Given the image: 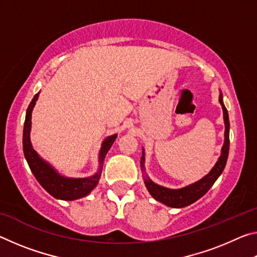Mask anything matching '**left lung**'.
Instances as JSON below:
<instances>
[{"mask_svg": "<svg viewBox=\"0 0 257 257\" xmlns=\"http://www.w3.org/2000/svg\"><path fill=\"white\" fill-rule=\"evenodd\" d=\"M219 102L221 105H222V110H223V120H224V143L222 146V150H221V155L217 162L215 163L214 167L212 168V170L207 173L205 177H203L201 180H198L194 184H191L189 186H186L184 188L180 189H170V188H165L163 186H160L155 182L152 181L149 177L144 178V182L147 190L150 191V194L155 198L156 201H159L161 203L165 204L167 206L170 207H185L188 206L190 204H193L194 202H196L197 199L201 198L202 196L205 195L208 189L211 188L213 184L216 181L217 178L220 177L221 173L224 170L225 164H227V160H228V155H229V128H230V123H229V114L227 108H225L224 104H223V97H222V93H220L219 96ZM141 167L142 170L145 171V153H144V149H143V154H142V159H141Z\"/></svg>", "mask_w": 257, "mask_h": 257, "instance_id": "left-lung-1", "label": "left lung"}]
</instances>
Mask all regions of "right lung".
Listing matches in <instances>:
<instances>
[{
	"label": "right lung",
	"mask_w": 257,
	"mask_h": 257,
	"mask_svg": "<svg viewBox=\"0 0 257 257\" xmlns=\"http://www.w3.org/2000/svg\"><path fill=\"white\" fill-rule=\"evenodd\" d=\"M37 93L30 102L29 106L26 112V119L24 124V135H23V147L24 154L27 160L30 170L33 175L40 182L41 186L52 196L63 199V201H75V199L85 197L92 191L98 184L99 178H101L103 162L107 154L108 150L111 149L113 143L118 135H112L104 139L102 143L101 150L98 153V171L94 176L87 178H67L61 176L60 173L52 167L50 163L43 160L37 152L33 149L32 143H30V129H32V112L38 98Z\"/></svg>",
	"instance_id": "add662e5"
}]
</instances>
